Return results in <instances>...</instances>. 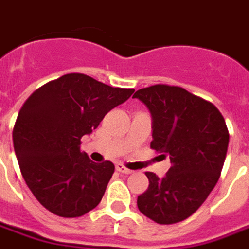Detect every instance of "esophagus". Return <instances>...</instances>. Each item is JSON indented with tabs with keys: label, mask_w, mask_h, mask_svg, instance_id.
Instances as JSON below:
<instances>
[{
	"label": "esophagus",
	"mask_w": 249,
	"mask_h": 249,
	"mask_svg": "<svg viewBox=\"0 0 249 249\" xmlns=\"http://www.w3.org/2000/svg\"><path fill=\"white\" fill-rule=\"evenodd\" d=\"M116 170L119 171V172H121V174H126V175H129V174H132V172H133L132 170L126 168V167H125L124 164H121V163H117Z\"/></svg>",
	"instance_id": "34e87169"
}]
</instances>
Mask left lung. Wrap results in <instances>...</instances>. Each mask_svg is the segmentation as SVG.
<instances>
[{"label":"left lung","mask_w":249,"mask_h":249,"mask_svg":"<svg viewBox=\"0 0 249 249\" xmlns=\"http://www.w3.org/2000/svg\"><path fill=\"white\" fill-rule=\"evenodd\" d=\"M151 115V149L170 157L163 178L146 172L149 188L137 198L143 215L160 225L191 217L217 184L229 130L215 106L181 87L155 85L134 92Z\"/></svg>","instance_id":"left-lung-1"}]
</instances>
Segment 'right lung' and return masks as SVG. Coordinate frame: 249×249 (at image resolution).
Returning a JSON list of instances; mask_svg holds the SVG:
<instances>
[{"label": "right lung", "instance_id": "1", "mask_svg": "<svg viewBox=\"0 0 249 249\" xmlns=\"http://www.w3.org/2000/svg\"><path fill=\"white\" fill-rule=\"evenodd\" d=\"M133 92L71 73L26 100L13 132L15 155L27 187L49 212L74 218L99 205L115 166L81 153V138Z\"/></svg>", "mask_w": 249, "mask_h": 249}]
</instances>
